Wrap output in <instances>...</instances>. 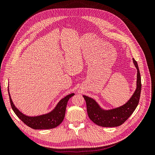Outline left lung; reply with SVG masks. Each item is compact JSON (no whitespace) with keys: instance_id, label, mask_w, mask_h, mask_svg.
I'll return each mask as SVG.
<instances>
[{"instance_id":"1","label":"left lung","mask_w":155,"mask_h":155,"mask_svg":"<svg viewBox=\"0 0 155 155\" xmlns=\"http://www.w3.org/2000/svg\"><path fill=\"white\" fill-rule=\"evenodd\" d=\"M133 61L137 70V88L132 96L124 105L107 110L101 108L93 98L85 95L83 96L87 104L89 118L96 125L104 127L120 126L129 118L138 106L142 88L141 77L137 62L134 59H133Z\"/></svg>"}]
</instances>
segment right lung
<instances>
[{"mask_svg": "<svg viewBox=\"0 0 155 155\" xmlns=\"http://www.w3.org/2000/svg\"><path fill=\"white\" fill-rule=\"evenodd\" d=\"M8 89L10 104L13 110L18 116V118L22 120V122L34 129H53L61 124L64 118L68 101L74 95V93H72L63 97L58 102L54 109L48 113L36 116H29L23 114L14 105L9 91V87Z\"/></svg>", "mask_w": 155, "mask_h": 155, "instance_id": "1", "label": "right lung"}]
</instances>
